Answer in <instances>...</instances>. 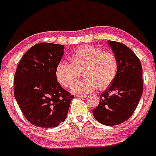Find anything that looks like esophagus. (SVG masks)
I'll return each instance as SVG.
<instances>
[{"mask_svg":"<svg viewBox=\"0 0 156 156\" xmlns=\"http://www.w3.org/2000/svg\"><path fill=\"white\" fill-rule=\"evenodd\" d=\"M78 98H85L87 97V95L85 94H77Z\"/></svg>","mask_w":156,"mask_h":156,"instance_id":"esophagus-1","label":"esophagus"}]
</instances>
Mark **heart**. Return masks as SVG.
<instances>
[{"label": "heart", "mask_w": 156, "mask_h": 156, "mask_svg": "<svg viewBox=\"0 0 156 156\" xmlns=\"http://www.w3.org/2000/svg\"><path fill=\"white\" fill-rule=\"evenodd\" d=\"M70 63L60 62L56 76L65 88H70L77 81L81 73L85 78L73 86L72 91L88 93L98 87L100 90L108 88L118 71L116 56L109 51L94 46H84L75 51L69 57Z\"/></svg>", "instance_id": "b5f03b06"}]
</instances>
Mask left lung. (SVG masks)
<instances>
[{"label": "left lung", "instance_id": "left-lung-1", "mask_svg": "<svg viewBox=\"0 0 156 156\" xmlns=\"http://www.w3.org/2000/svg\"><path fill=\"white\" fill-rule=\"evenodd\" d=\"M118 61V71L112 85L100 95L93 109L95 119L103 125L115 126L128 120L143 93L142 66L138 56L124 44L108 41Z\"/></svg>", "mask_w": 156, "mask_h": 156}]
</instances>
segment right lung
<instances>
[{"mask_svg":"<svg viewBox=\"0 0 156 156\" xmlns=\"http://www.w3.org/2000/svg\"><path fill=\"white\" fill-rule=\"evenodd\" d=\"M63 52V45L39 43L27 51L16 68L15 98L36 126L54 128L68 115L73 95L61 87L56 76Z\"/></svg>","mask_w":156,"mask_h":156,"instance_id":"1","label":"right lung"}]
</instances>
